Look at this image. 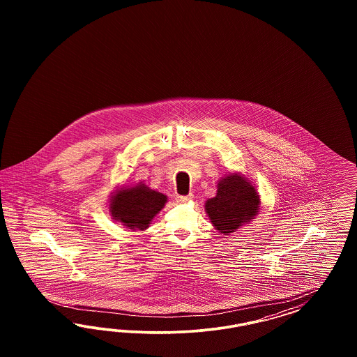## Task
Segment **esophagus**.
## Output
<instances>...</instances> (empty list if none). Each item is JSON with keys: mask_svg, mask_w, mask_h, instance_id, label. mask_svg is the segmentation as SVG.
<instances>
[{"mask_svg": "<svg viewBox=\"0 0 357 357\" xmlns=\"http://www.w3.org/2000/svg\"><path fill=\"white\" fill-rule=\"evenodd\" d=\"M192 199H194V195H188V196L178 195V196H176V202H178V203H187V202H190V200H192Z\"/></svg>", "mask_w": 357, "mask_h": 357, "instance_id": "obj_1", "label": "esophagus"}]
</instances>
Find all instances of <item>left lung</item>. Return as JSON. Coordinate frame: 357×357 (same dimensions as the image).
I'll list each match as a JSON object with an SVG mask.
<instances>
[{
    "mask_svg": "<svg viewBox=\"0 0 357 357\" xmlns=\"http://www.w3.org/2000/svg\"><path fill=\"white\" fill-rule=\"evenodd\" d=\"M260 206L255 183L243 174L233 172L218 179L216 196L206 200L204 209L217 231L229 236L258 216Z\"/></svg>",
    "mask_w": 357,
    "mask_h": 357,
    "instance_id": "obj_1",
    "label": "left lung"
}]
</instances>
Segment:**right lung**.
Listing matches in <instances>:
<instances>
[{
  "label": "right lung",
  "instance_id": "right-lung-1",
  "mask_svg": "<svg viewBox=\"0 0 357 357\" xmlns=\"http://www.w3.org/2000/svg\"><path fill=\"white\" fill-rule=\"evenodd\" d=\"M166 203L167 196L151 190L148 184H121L109 194L108 212L120 225L132 231H144L151 227L153 218L161 212Z\"/></svg>",
  "mask_w": 357,
  "mask_h": 357
}]
</instances>
